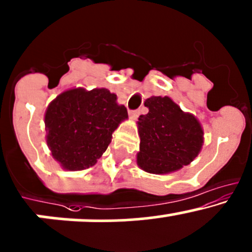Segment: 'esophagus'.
Masks as SVG:
<instances>
[{
	"label": "esophagus",
	"instance_id": "1",
	"mask_svg": "<svg viewBox=\"0 0 252 252\" xmlns=\"http://www.w3.org/2000/svg\"><path fill=\"white\" fill-rule=\"evenodd\" d=\"M140 112L139 111H129V117H130L133 121H135V119H137V117H139Z\"/></svg>",
	"mask_w": 252,
	"mask_h": 252
}]
</instances>
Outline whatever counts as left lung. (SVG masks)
Instances as JSON below:
<instances>
[{
    "mask_svg": "<svg viewBox=\"0 0 252 252\" xmlns=\"http://www.w3.org/2000/svg\"><path fill=\"white\" fill-rule=\"evenodd\" d=\"M145 106L148 113L137 121V165L150 174L174 173L189 165L204 144L199 121L169 96H151Z\"/></svg>",
    "mask_w": 252,
    "mask_h": 252,
    "instance_id": "obj_1",
    "label": "left lung"
}]
</instances>
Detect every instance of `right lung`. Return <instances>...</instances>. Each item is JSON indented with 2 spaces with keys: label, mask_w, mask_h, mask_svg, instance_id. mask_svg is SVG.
<instances>
[{
  "label": "right lung",
  "mask_w": 252,
  "mask_h": 252,
  "mask_svg": "<svg viewBox=\"0 0 252 252\" xmlns=\"http://www.w3.org/2000/svg\"><path fill=\"white\" fill-rule=\"evenodd\" d=\"M126 119V106L119 105L117 95L108 89H67L44 113L47 145L63 169L83 170L95 165Z\"/></svg>",
  "instance_id": "obj_1"
}]
</instances>
